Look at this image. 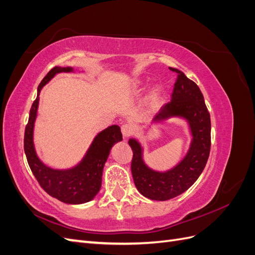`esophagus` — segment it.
Segmentation results:
<instances>
[{
    "mask_svg": "<svg viewBox=\"0 0 255 255\" xmlns=\"http://www.w3.org/2000/svg\"><path fill=\"white\" fill-rule=\"evenodd\" d=\"M134 129H135V128L133 125H130V123H125V125L121 127V133H122L123 137L128 138L134 133Z\"/></svg>",
    "mask_w": 255,
    "mask_h": 255,
    "instance_id": "obj_1",
    "label": "esophagus"
}]
</instances>
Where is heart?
Listing matches in <instances>:
<instances>
[{
    "mask_svg": "<svg viewBox=\"0 0 255 255\" xmlns=\"http://www.w3.org/2000/svg\"><path fill=\"white\" fill-rule=\"evenodd\" d=\"M144 87V84L139 81V80H130L128 82H127V84H125L122 86V94L123 95H136L137 92H139L142 90V88ZM160 96V88H154L152 90V92L150 94V96L146 99V103H148L149 107L152 110L155 107L158 103V99Z\"/></svg>",
    "mask_w": 255,
    "mask_h": 255,
    "instance_id": "1",
    "label": "heart"
}]
</instances>
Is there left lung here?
<instances>
[{"mask_svg": "<svg viewBox=\"0 0 255 255\" xmlns=\"http://www.w3.org/2000/svg\"><path fill=\"white\" fill-rule=\"evenodd\" d=\"M169 69L177 73L171 102L161 107L152 122L173 117L186 120L192 137L186 155L169 170L157 171L144 163L139 141L135 138L128 140L133 150L130 169L135 186L142 196L157 201H166L186 191L202 173L211 150V118L201 90L182 71Z\"/></svg>", "mask_w": 255, "mask_h": 255, "instance_id": "8db88e82", "label": "left lung"}]
</instances>
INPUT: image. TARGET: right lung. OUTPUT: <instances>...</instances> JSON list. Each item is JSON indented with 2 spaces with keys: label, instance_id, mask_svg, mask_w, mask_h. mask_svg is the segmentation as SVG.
Listing matches in <instances>:
<instances>
[{
  "label": "right lung",
  "instance_id": "right-lung-1",
  "mask_svg": "<svg viewBox=\"0 0 255 255\" xmlns=\"http://www.w3.org/2000/svg\"><path fill=\"white\" fill-rule=\"evenodd\" d=\"M61 72H73V68L54 67L38 86L37 98L29 111L25 128L24 152L30 170L45 192L64 203L82 204L91 201L101 188L104 165L112 146L122 140V134L118 126H111L103 129L95 137L83 159L72 168L53 169L42 163L37 156L34 145V126L39 95L44 85Z\"/></svg>",
  "mask_w": 255,
  "mask_h": 255
}]
</instances>
